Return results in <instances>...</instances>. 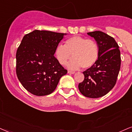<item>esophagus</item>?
<instances>
[{"label":"esophagus","mask_w":132,"mask_h":132,"mask_svg":"<svg viewBox=\"0 0 132 132\" xmlns=\"http://www.w3.org/2000/svg\"><path fill=\"white\" fill-rule=\"evenodd\" d=\"M68 74H75V72H74V71H68Z\"/></svg>","instance_id":"obj_1"}]
</instances>
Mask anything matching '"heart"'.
I'll list each match as a JSON object with an SVG mask.
<instances>
[{"mask_svg":"<svg viewBox=\"0 0 132 132\" xmlns=\"http://www.w3.org/2000/svg\"><path fill=\"white\" fill-rule=\"evenodd\" d=\"M55 54L61 65L66 64L72 56L73 58L68 64L70 69L76 70L81 67L88 69L97 61L99 49L94 40L81 36H74L68 38L64 45L58 44Z\"/></svg>","mask_w":132,"mask_h":132,"instance_id":"1","label":"heart"}]
</instances>
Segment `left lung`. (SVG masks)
I'll return each mask as SVG.
<instances>
[{"label":"left lung","instance_id":"8db88e82","mask_svg":"<svg viewBox=\"0 0 132 132\" xmlns=\"http://www.w3.org/2000/svg\"><path fill=\"white\" fill-rule=\"evenodd\" d=\"M94 38L99 49L96 63L83 72L84 80L78 84V89L83 96L99 98L110 91L117 80L121 68V53L114 38L101 31L89 32Z\"/></svg>","mask_w":132,"mask_h":132}]
</instances>
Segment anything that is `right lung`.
I'll return each mask as SVG.
<instances>
[{
	"mask_svg": "<svg viewBox=\"0 0 132 132\" xmlns=\"http://www.w3.org/2000/svg\"><path fill=\"white\" fill-rule=\"evenodd\" d=\"M65 35L36 30L22 38L16 52V74L22 85L31 94H51L60 78L67 74L54 55Z\"/></svg>",
	"mask_w": 132,
	"mask_h": 132,
	"instance_id": "1",
	"label": "right lung"
}]
</instances>
